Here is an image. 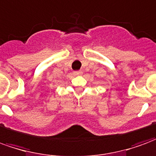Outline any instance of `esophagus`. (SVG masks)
Instances as JSON below:
<instances>
[{
  "label": "esophagus",
  "mask_w": 156,
  "mask_h": 156,
  "mask_svg": "<svg viewBox=\"0 0 156 156\" xmlns=\"http://www.w3.org/2000/svg\"><path fill=\"white\" fill-rule=\"evenodd\" d=\"M74 74L76 75V76H81L82 74H83V71L82 70H76V71H74Z\"/></svg>",
  "instance_id": "34e87169"
}]
</instances>
